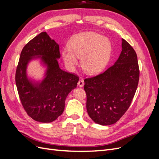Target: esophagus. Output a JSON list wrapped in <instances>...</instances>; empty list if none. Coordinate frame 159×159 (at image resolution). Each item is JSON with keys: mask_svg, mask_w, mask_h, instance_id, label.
<instances>
[{"mask_svg": "<svg viewBox=\"0 0 159 159\" xmlns=\"http://www.w3.org/2000/svg\"><path fill=\"white\" fill-rule=\"evenodd\" d=\"M78 85L79 87H80V88L83 87L84 85V80H80L78 81Z\"/></svg>", "mask_w": 159, "mask_h": 159, "instance_id": "1", "label": "esophagus"}]
</instances>
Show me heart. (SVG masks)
Instances as JSON below:
<instances>
[{"mask_svg": "<svg viewBox=\"0 0 159 159\" xmlns=\"http://www.w3.org/2000/svg\"><path fill=\"white\" fill-rule=\"evenodd\" d=\"M68 49L61 51V57L70 70L78 64L77 57L81 58L83 70L89 74H96L107 64L111 53V44L107 37L100 34L88 32L72 38Z\"/></svg>", "mask_w": 159, "mask_h": 159, "instance_id": "obj_1", "label": "heart"}]
</instances>
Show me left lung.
Masks as SVG:
<instances>
[{"mask_svg":"<svg viewBox=\"0 0 159 159\" xmlns=\"http://www.w3.org/2000/svg\"><path fill=\"white\" fill-rule=\"evenodd\" d=\"M139 80L136 52L122 39V51L115 63L103 73L84 80L90 118L102 125L118 121L131 105Z\"/></svg>","mask_w":159,"mask_h":159,"instance_id":"left-lung-1","label":"left lung"}]
</instances>
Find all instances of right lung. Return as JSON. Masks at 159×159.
I'll return each mask as SVG.
<instances>
[{
    "instance_id": "right-lung-1",
    "label": "right lung",
    "mask_w": 159,
    "mask_h": 159,
    "mask_svg": "<svg viewBox=\"0 0 159 159\" xmlns=\"http://www.w3.org/2000/svg\"><path fill=\"white\" fill-rule=\"evenodd\" d=\"M34 57H41L47 66L45 78L33 83L26 75L27 65ZM59 45L46 32L39 34L23 48L16 68L15 81L19 98L27 114L36 121L50 123L63 113L65 101L76 88L79 78L60 68Z\"/></svg>"
}]
</instances>
